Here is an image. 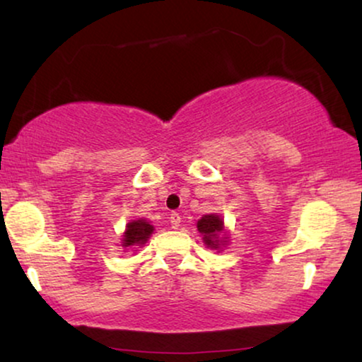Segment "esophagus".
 <instances>
[{"mask_svg": "<svg viewBox=\"0 0 362 362\" xmlns=\"http://www.w3.org/2000/svg\"><path fill=\"white\" fill-rule=\"evenodd\" d=\"M170 222H171V227L173 229H177L181 224V216L177 214V212H173V214L170 216Z\"/></svg>", "mask_w": 362, "mask_h": 362, "instance_id": "1", "label": "esophagus"}]
</instances>
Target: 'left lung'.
<instances>
[{
    "mask_svg": "<svg viewBox=\"0 0 362 362\" xmlns=\"http://www.w3.org/2000/svg\"><path fill=\"white\" fill-rule=\"evenodd\" d=\"M196 226L207 249L221 252L229 244V232H227L224 226V219L219 214L202 216Z\"/></svg>",
    "mask_w": 362,
    "mask_h": 362,
    "instance_id": "obj_1",
    "label": "left lung"
}]
</instances>
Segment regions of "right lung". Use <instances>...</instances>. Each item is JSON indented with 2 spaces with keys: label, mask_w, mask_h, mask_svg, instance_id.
I'll return each mask as SVG.
<instances>
[{
  "label": "right lung",
  "mask_w": 362,
  "mask_h": 362,
  "mask_svg": "<svg viewBox=\"0 0 362 362\" xmlns=\"http://www.w3.org/2000/svg\"><path fill=\"white\" fill-rule=\"evenodd\" d=\"M155 227L151 226L150 221L146 219H136L130 221L125 227V232L122 235V247L125 250L128 249H138L143 247L150 239Z\"/></svg>",
  "instance_id": "add662e5"
}]
</instances>
